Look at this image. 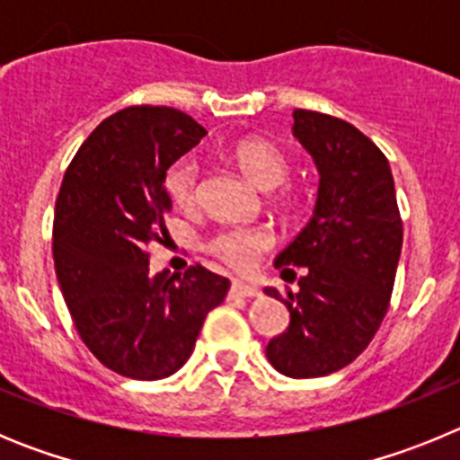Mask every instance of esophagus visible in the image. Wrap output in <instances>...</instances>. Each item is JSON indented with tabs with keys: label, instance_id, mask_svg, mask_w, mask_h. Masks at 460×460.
Listing matches in <instances>:
<instances>
[{
	"label": "esophagus",
	"instance_id": "1",
	"mask_svg": "<svg viewBox=\"0 0 460 460\" xmlns=\"http://www.w3.org/2000/svg\"><path fill=\"white\" fill-rule=\"evenodd\" d=\"M230 295L233 296H258L260 290L255 286H249L243 280H233V288H230Z\"/></svg>",
	"mask_w": 460,
	"mask_h": 460
}]
</instances>
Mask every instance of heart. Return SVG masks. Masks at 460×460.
<instances>
[{"label": "heart", "instance_id": "obj_1", "mask_svg": "<svg viewBox=\"0 0 460 460\" xmlns=\"http://www.w3.org/2000/svg\"><path fill=\"white\" fill-rule=\"evenodd\" d=\"M233 161L239 172L253 186L271 190L286 181L290 172L286 154L265 140H242L233 149ZM165 189L181 209H190L198 200V164L193 158H180L165 174ZM274 237L262 227H226L207 242V251L234 270H251Z\"/></svg>", "mask_w": 460, "mask_h": 460}]
</instances>
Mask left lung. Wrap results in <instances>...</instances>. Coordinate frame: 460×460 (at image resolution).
Masks as SVG:
<instances>
[{
    "mask_svg": "<svg viewBox=\"0 0 460 460\" xmlns=\"http://www.w3.org/2000/svg\"><path fill=\"white\" fill-rule=\"evenodd\" d=\"M292 136L318 168L313 217L274 260L304 267L299 292L280 299L290 323L267 343L271 367L288 377H320L348 367L376 336L392 296L403 223L389 161L359 128L336 117L292 112ZM295 276V271H292Z\"/></svg>",
    "mask_w": 460,
    "mask_h": 460,
    "instance_id": "8db88e82",
    "label": "left lung"
}]
</instances>
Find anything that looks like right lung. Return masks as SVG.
Returning a JSON list of instances; mask_svg holds the SVG:
<instances>
[{"mask_svg": "<svg viewBox=\"0 0 460 460\" xmlns=\"http://www.w3.org/2000/svg\"><path fill=\"white\" fill-rule=\"evenodd\" d=\"M205 136L181 110L126 108L83 142L57 195L52 258L64 302L93 357L133 380L180 371L230 288L202 265L152 276L145 253L172 209L170 165Z\"/></svg>", "mask_w": 460, "mask_h": 460, "instance_id": "add662e5", "label": "right lung"}]
</instances>
